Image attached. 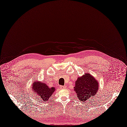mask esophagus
Wrapping results in <instances>:
<instances>
[{
  "label": "esophagus",
  "mask_w": 127,
  "mask_h": 127,
  "mask_svg": "<svg viewBox=\"0 0 127 127\" xmlns=\"http://www.w3.org/2000/svg\"><path fill=\"white\" fill-rule=\"evenodd\" d=\"M60 88H61V89H66V88H67V87H66V86H60Z\"/></svg>",
  "instance_id": "obj_1"
}]
</instances>
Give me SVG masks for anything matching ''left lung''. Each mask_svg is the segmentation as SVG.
Listing matches in <instances>:
<instances>
[{"label":"left lung","instance_id":"1","mask_svg":"<svg viewBox=\"0 0 127 127\" xmlns=\"http://www.w3.org/2000/svg\"><path fill=\"white\" fill-rule=\"evenodd\" d=\"M75 84L74 91L77 95L76 98L82 102L94 98L99 90V82L88 73H85L82 76L78 77Z\"/></svg>","mask_w":127,"mask_h":127}]
</instances>
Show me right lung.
Returning a JSON list of instances; mask_svg holds the SVG:
<instances>
[{"instance_id": "add662e5", "label": "right lung", "mask_w": 127, "mask_h": 127, "mask_svg": "<svg viewBox=\"0 0 127 127\" xmlns=\"http://www.w3.org/2000/svg\"><path fill=\"white\" fill-rule=\"evenodd\" d=\"M32 87L33 94L37 95L41 100L45 102L48 101L56 90L55 87H49L46 83L39 81H34Z\"/></svg>"}]
</instances>
